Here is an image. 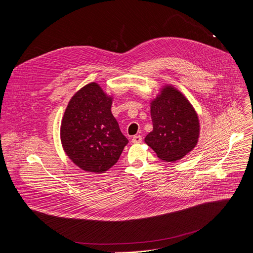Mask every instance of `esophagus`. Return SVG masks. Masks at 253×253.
Returning a JSON list of instances; mask_svg holds the SVG:
<instances>
[{
	"mask_svg": "<svg viewBox=\"0 0 253 253\" xmlns=\"http://www.w3.org/2000/svg\"><path fill=\"white\" fill-rule=\"evenodd\" d=\"M132 142L133 143H141L142 142V136L141 135H135L132 138Z\"/></svg>",
	"mask_w": 253,
	"mask_h": 253,
	"instance_id": "1",
	"label": "esophagus"
}]
</instances>
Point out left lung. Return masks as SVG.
<instances>
[{"label":"left lung","instance_id":"8db88e82","mask_svg":"<svg viewBox=\"0 0 253 253\" xmlns=\"http://www.w3.org/2000/svg\"><path fill=\"white\" fill-rule=\"evenodd\" d=\"M153 130L145 142L164 161L183 158L197 144L199 121L188 100L171 86H166L151 104Z\"/></svg>","mask_w":253,"mask_h":253}]
</instances>
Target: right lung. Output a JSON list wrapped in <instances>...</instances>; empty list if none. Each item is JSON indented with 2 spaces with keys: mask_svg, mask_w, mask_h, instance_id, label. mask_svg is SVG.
<instances>
[{
  "mask_svg": "<svg viewBox=\"0 0 253 253\" xmlns=\"http://www.w3.org/2000/svg\"><path fill=\"white\" fill-rule=\"evenodd\" d=\"M112 100L100 86L90 83L70 100L62 126V145L78 167L103 173L119 159L128 139L111 112Z\"/></svg>",
  "mask_w": 253,
  "mask_h": 253,
  "instance_id": "right-lung-1",
  "label": "right lung"
}]
</instances>
